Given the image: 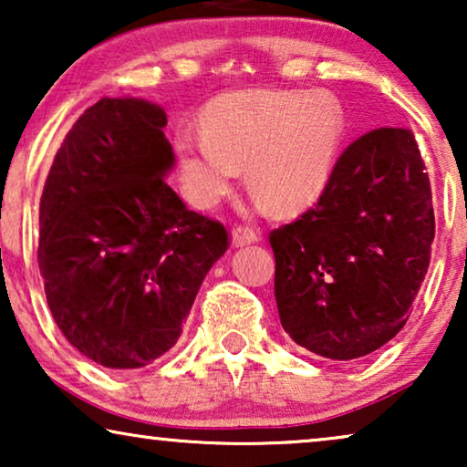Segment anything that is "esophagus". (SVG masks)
Listing matches in <instances>:
<instances>
[{
	"label": "esophagus",
	"mask_w": 467,
	"mask_h": 467,
	"mask_svg": "<svg viewBox=\"0 0 467 467\" xmlns=\"http://www.w3.org/2000/svg\"><path fill=\"white\" fill-rule=\"evenodd\" d=\"M259 240V234L253 232L251 227H234L232 232V244L234 246H246V244H253V242Z\"/></svg>",
	"instance_id": "esophagus-1"
}]
</instances>
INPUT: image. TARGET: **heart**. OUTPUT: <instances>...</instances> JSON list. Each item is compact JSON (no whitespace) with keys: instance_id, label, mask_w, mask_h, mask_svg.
<instances>
[{"instance_id":"b5f03b06","label":"heart","mask_w":467,"mask_h":467,"mask_svg":"<svg viewBox=\"0 0 467 467\" xmlns=\"http://www.w3.org/2000/svg\"><path fill=\"white\" fill-rule=\"evenodd\" d=\"M200 136L178 133L174 152L184 195L214 208L238 168L278 213L317 202L334 174L344 110L325 91L246 88L219 95L200 114Z\"/></svg>"}]
</instances>
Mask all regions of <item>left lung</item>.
I'll return each instance as SVG.
<instances>
[{"label":"left lung","mask_w":467,"mask_h":467,"mask_svg":"<svg viewBox=\"0 0 467 467\" xmlns=\"http://www.w3.org/2000/svg\"><path fill=\"white\" fill-rule=\"evenodd\" d=\"M433 234L430 176L412 131L363 133L315 208L270 234L283 329L327 359L374 353L410 317Z\"/></svg>","instance_id":"obj_1"}]
</instances>
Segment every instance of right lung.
<instances>
[{
    "label": "right lung",
    "instance_id": "add662e5",
    "mask_svg": "<svg viewBox=\"0 0 467 467\" xmlns=\"http://www.w3.org/2000/svg\"><path fill=\"white\" fill-rule=\"evenodd\" d=\"M165 125L161 106L101 98L67 131L44 182L37 265L50 315L104 368L168 353L229 248L225 225L165 182L174 168Z\"/></svg>",
    "mask_w": 467,
    "mask_h": 467
}]
</instances>
